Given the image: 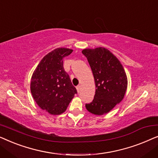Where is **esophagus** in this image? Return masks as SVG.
<instances>
[{
    "mask_svg": "<svg viewBox=\"0 0 158 158\" xmlns=\"http://www.w3.org/2000/svg\"><path fill=\"white\" fill-rule=\"evenodd\" d=\"M77 93H80V90H81V85H77Z\"/></svg>",
    "mask_w": 158,
    "mask_h": 158,
    "instance_id": "obj_1",
    "label": "esophagus"
}]
</instances>
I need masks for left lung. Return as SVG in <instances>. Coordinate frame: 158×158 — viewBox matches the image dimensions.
Listing matches in <instances>:
<instances>
[{
	"instance_id": "left-lung-1",
	"label": "left lung",
	"mask_w": 158,
	"mask_h": 158,
	"mask_svg": "<svg viewBox=\"0 0 158 158\" xmlns=\"http://www.w3.org/2000/svg\"><path fill=\"white\" fill-rule=\"evenodd\" d=\"M82 53L87 60L94 74L96 94L86 109L95 115H103L119 103L126 93L127 77L119 60L104 47L85 49Z\"/></svg>"
}]
</instances>
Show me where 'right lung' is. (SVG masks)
Masks as SVG:
<instances>
[{"instance_id": "right-lung-1", "label": "right lung", "mask_w": 158, "mask_h": 158, "mask_svg": "<svg viewBox=\"0 0 158 158\" xmlns=\"http://www.w3.org/2000/svg\"><path fill=\"white\" fill-rule=\"evenodd\" d=\"M72 52L68 48L54 49L42 58L32 75L30 88L34 101L52 115L65 111L77 94L63 68V59Z\"/></svg>"}]
</instances>
